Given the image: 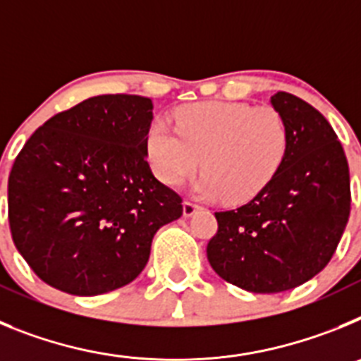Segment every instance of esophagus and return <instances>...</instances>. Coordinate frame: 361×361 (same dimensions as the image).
<instances>
[{"mask_svg": "<svg viewBox=\"0 0 361 361\" xmlns=\"http://www.w3.org/2000/svg\"><path fill=\"white\" fill-rule=\"evenodd\" d=\"M199 206L193 202H190V200H184L183 202V215L184 216H191V215H195L197 212H199Z\"/></svg>", "mask_w": 361, "mask_h": 361, "instance_id": "esophagus-1", "label": "esophagus"}]
</instances>
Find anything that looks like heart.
<instances>
[{"label": "heart", "mask_w": 361, "mask_h": 361, "mask_svg": "<svg viewBox=\"0 0 361 361\" xmlns=\"http://www.w3.org/2000/svg\"><path fill=\"white\" fill-rule=\"evenodd\" d=\"M175 128L153 123L146 155L155 177L170 188L186 183L202 164L197 191L242 204L266 190L288 153L286 119L271 106L204 101L175 111ZM203 162L200 163V161Z\"/></svg>", "instance_id": "heart-1"}]
</instances>
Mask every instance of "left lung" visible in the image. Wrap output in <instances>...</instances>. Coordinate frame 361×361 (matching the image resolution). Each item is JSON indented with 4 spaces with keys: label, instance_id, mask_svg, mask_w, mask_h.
Masks as SVG:
<instances>
[{
    "label": "left lung",
    "instance_id": "obj_1",
    "mask_svg": "<svg viewBox=\"0 0 361 361\" xmlns=\"http://www.w3.org/2000/svg\"><path fill=\"white\" fill-rule=\"evenodd\" d=\"M289 132L269 186L231 212H216L208 260L250 293H282L318 275L336 251L350 212L345 153L317 108L288 92L271 97Z\"/></svg>",
    "mask_w": 361,
    "mask_h": 361
}]
</instances>
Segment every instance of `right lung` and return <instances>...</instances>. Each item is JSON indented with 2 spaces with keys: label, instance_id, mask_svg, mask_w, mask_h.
Wrapping results in <instances>:
<instances>
[{
  "label": "right lung",
  "instance_id": "obj_1",
  "mask_svg": "<svg viewBox=\"0 0 361 361\" xmlns=\"http://www.w3.org/2000/svg\"><path fill=\"white\" fill-rule=\"evenodd\" d=\"M152 99L97 95L32 133L8 175L12 240L32 271L78 296L141 275L153 235L183 215V199L146 161Z\"/></svg>",
  "mask_w": 361,
  "mask_h": 361
}]
</instances>
